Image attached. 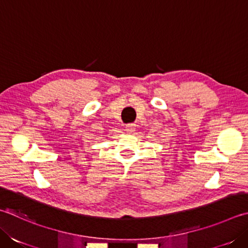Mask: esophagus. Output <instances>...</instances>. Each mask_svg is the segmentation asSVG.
Masks as SVG:
<instances>
[{
  "label": "esophagus",
  "instance_id": "esophagus-1",
  "mask_svg": "<svg viewBox=\"0 0 248 248\" xmlns=\"http://www.w3.org/2000/svg\"><path fill=\"white\" fill-rule=\"evenodd\" d=\"M134 130H135V124H125V131H127V132L131 133V132H133Z\"/></svg>",
  "mask_w": 248,
  "mask_h": 248
}]
</instances>
